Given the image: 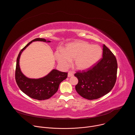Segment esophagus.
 Listing matches in <instances>:
<instances>
[{"mask_svg": "<svg viewBox=\"0 0 135 135\" xmlns=\"http://www.w3.org/2000/svg\"><path fill=\"white\" fill-rule=\"evenodd\" d=\"M73 76H74V74L72 73L68 72V78H70V77H71Z\"/></svg>", "mask_w": 135, "mask_h": 135, "instance_id": "obj_1", "label": "esophagus"}]
</instances>
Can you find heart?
Listing matches in <instances>:
<instances>
[{
	"mask_svg": "<svg viewBox=\"0 0 135 135\" xmlns=\"http://www.w3.org/2000/svg\"><path fill=\"white\" fill-rule=\"evenodd\" d=\"M102 49L98 45H91L85 42L77 41L68 44L65 50L57 49L55 52L57 62L64 69L69 67L74 59V65L77 69L84 70L92 67L99 60Z\"/></svg>",
	"mask_w": 135,
	"mask_h": 135,
	"instance_id": "1",
	"label": "heart"
}]
</instances>
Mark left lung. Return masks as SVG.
<instances>
[{
    "instance_id": "left-lung-1",
    "label": "left lung",
    "mask_w": 135,
    "mask_h": 135,
    "mask_svg": "<svg viewBox=\"0 0 135 135\" xmlns=\"http://www.w3.org/2000/svg\"><path fill=\"white\" fill-rule=\"evenodd\" d=\"M103 58L87 71L76 73L79 80L75 89L81 96L88 100L98 99L109 92L117 80L118 64L110 50L103 45Z\"/></svg>"
}]
</instances>
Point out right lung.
I'll use <instances>...</instances> for the list:
<instances>
[{
  "label": "right lung",
  "mask_w": 135,
  "mask_h": 135,
  "mask_svg": "<svg viewBox=\"0 0 135 135\" xmlns=\"http://www.w3.org/2000/svg\"><path fill=\"white\" fill-rule=\"evenodd\" d=\"M37 41L46 43L51 42L44 38H36L21 50L16 60L15 80L23 93L31 98L42 100L49 99L57 92L60 83L67 78V73L53 69L47 75L39 79L28 78L22 73L20 67L21 55L31 43Z\"/></svg>",
  "instance_id": "obj_1"
}]
</instances>
